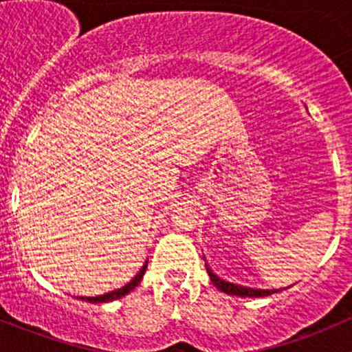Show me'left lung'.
<instances>
[{"mask_svg": "<svg viewBox=\"0 0 352 352\" xmlns=\"http://www.w3.org/2000/svg\"><path fill=\"white\" fill-rule=\"evenodd\" d=\"M206 269H208V274L209 278H211L212 285L218 287V289H221L223 293L236 294V296H269V294L278 293L279 291V289H261V287H250V286L239 285V283L226 281V279L219 278L218 274H214L212 269H209L208 264H206Z\"/></svg>", "mask_w": 352, "mask_h": 352, "instance_id": "left-lung-1", "label": "left lung"}]
</instances>
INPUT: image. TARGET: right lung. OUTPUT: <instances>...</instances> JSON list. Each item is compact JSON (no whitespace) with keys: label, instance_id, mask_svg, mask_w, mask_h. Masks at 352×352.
<instances>
[{"label":"right lung","instance_id":"1","mask_svg":"<svg viewBox=\"0 0 352 352\" xmlns=\"http://www.w3.org/2000/svg\"><path fill=\"white\" fill-rule=\"evenodd\" d=\"M144 269H146V265H143V269H141L140 272L136 274V278L133 279L131 283H127L126 286L119 287V289L116 291H110V293H105V294H100V296H81V300L85 301H90V303H105V301H112V300H117V298L124 296V294H127L129 291H133L134 287L140 285V281L143 279V274H144Z\"/></svg>","mask_w":352,"mask_h":352}]
</instances>
